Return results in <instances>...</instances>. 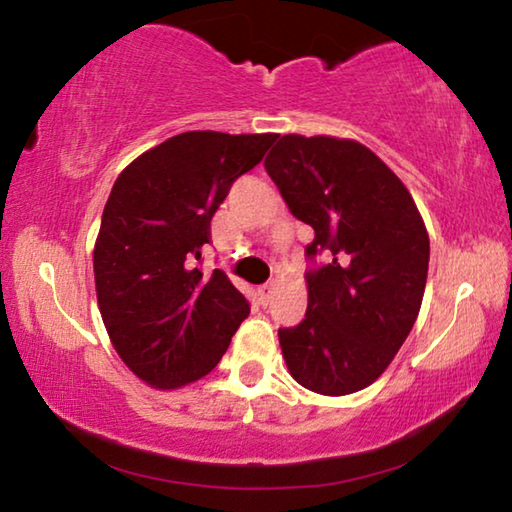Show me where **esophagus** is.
I'll return each instance as SVG.
<instances>
[{
  "label": "esophagus",
  "mask_w": 512,
  "mask_h": 512,
  "mask_svg": "<svg viewBox=\"0 0 512 512\" xmlns=\"http://www.w3.org/2000/svg\"><path fill=\"white\" fill-rule=\"evenodd\" d=\"M273 289H275V284H264V287H259L257 289V296H259V302H262V305L266 307L268 302H271V296H273Z\"/></svg>",
  "instance_id": "esophagus-1"
}]
</instances>
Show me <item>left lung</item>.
<instances>
[{"label":"left lung","mask_w":512,"mask_h":512,"mask_svg":"<svg viewBox=\"0 0 512 512\" xmlns=\"http://www.w3.org/2000/svg\"><path fill=\"white\" fill-rule=\"evenodd\" d=\"M264 167L291 214L314 228L307 314L280 329L291 377L320 395H350L381 377L418 318L429 235L409 189L368 146L282 135Z\"/></svg>","instance_id":"1"}]
</instances>
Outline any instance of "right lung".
I'll return each mask as SVG.
<instances>
[{
    "label": "right lung",
    "instance_id": "add662e5",
    "mask_svg": "<svg viewBox=\"0 0 512 512\" xmlns=\"http://www.w3.org/2000/svg\"><path fill=\"white\" fill-rule=\"evenodd\" d=\"M275 133L189 131L119 173L94 244V284L112 348L137 377L173 391L205 377L250 314L219 268H196L210 221Z\"/></svg>",
    "mask_w": 512,
    "mask_h": 512
}]
</instances>
